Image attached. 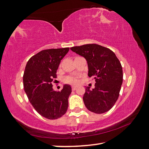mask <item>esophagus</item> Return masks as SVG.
I'll use <instances>...</instances> for the list:
<instances>
[{"label": "esophagus", "mask_w": 149, "mask_h": 149, "mask_svg": "<svg viewBox=\"0 0 149 149\" xmlns=\"http://www.w3.org/2000/svg\"><path fill=\"white\" fill-rule=\"evenodd\" d=\"M77 90V87L76 86H72V91H74V90Z\"/></svg>", "instance_id": "obj_1"}]
</instances>
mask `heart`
Instances as JSON below:
<instances>
[{
  "instance_id": "heart-1",
  "label": "heart",
  "mask_w": 149,
  "mask_h": 149,
  "mask_svg": "<svg viewBox=\"0 0 149 149\" xmlns=\"http://www.w3.org/2000/svg\"><path fill=\"white\" fill-rule=\"evenodd\" d=\"M65 81L67 83H69L70 84L76 85L78 84V82H79V80H78L77 77H67L65 79Z\"/></svg>"
}]
</instances>
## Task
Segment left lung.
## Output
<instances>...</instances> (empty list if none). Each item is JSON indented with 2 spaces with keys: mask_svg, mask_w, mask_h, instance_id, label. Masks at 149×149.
<instances>
[{
  "mask_svg": "<svg viewBox=\"0 0 149 149\" xmlns=\"http://www.w3.org/2000/svg\"><path fill=\"white\" fill-rule=\"evenodd\" d=\"M87 61L88 77L95 79V88H86L84 105L91 112L102 114L113 107L119 96L123 81L120 62L110 49L96 44L70 48Z\"/></svg>",
  "mask_w": 149,
  "mask_h": 149,
  "instance_id": "8db88e82",
  "label": "left lung"
}]
</instances>
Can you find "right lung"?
I'll return each mask as SVG.
<instances>
[{
    "instance_id": "add662e5",
    "label": "right lung",
    "mask_w": 149,
    "mask_h": 149,
    "mask_svg": "<svg viewBox=\"0 0 149 149\" xmlns=\"http://www.w3.org/2000/svg\"><path fill=\"white\" fill-rule=\"evenodd\" d=\"M69 48L48 49L31 57L23 74V86L31 105L42 116L57 119L66 113L71 87L65 84L60 92L54 91L52 82L61 60Z\"/></svg>"
}]
</instances>
